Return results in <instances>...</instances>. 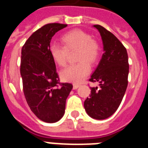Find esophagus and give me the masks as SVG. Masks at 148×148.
I'll use <instances>...</instances> for the list:
<instances>
[{
  "instance_id": "esophagus-1",
  "label": "esophagus",
  "mask_w": 148,
  "mask_h": 148,
  "mask_svg": "<svg viewBox=\"0 0 148 148\" xmlns=\"http://www.w3.org/2000/svg\"><path fill=\"white\" fill-rule=\"evenodd\" d=\"M80 86V85L78 84H73V89H74V90H76V89H77Z\"/></svg>"
}]
</instances>
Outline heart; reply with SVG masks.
Here are the masks:
<instances>
[{"instance_id":"heart-1","label":"heart","mask_w":148,"mask_h":148,"mask_svg":"<svg viewBox=\"0 0 148 148\" xmlns=\"http://www.w3.org/2000/svg\"><path fill=\"white\" fill-rule=\"evenodd\" d=\"M64 45L51 43L49 52L52 59L61 67L67 64L68 51L77 49L78 63L71 64L61 72L64 80L81 82L90 72V64L97 63L101 54V45L90 33L81 29H73L66 32L61 38Z\"/></svg>"}]
</instances>
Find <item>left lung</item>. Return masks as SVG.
I'll return each mask as SVG.
<instances>
[{
  "mask_svg": "<svg viewBox=\"0 0 148 148\" xmlns=\"http://www.w3.org/2000/svg\"><path fill=\"white\" fill-rule=\"evenodd\" d=\"M93 26L101 35L104 53L89 80L99 83V87H91L84 108L90 117L105 119L117 110L123 99L128 86L129 64L125 47L116 36L100 25Z\"/></svg>",
  "mask_w": 148,
  "mask_h": 148,
  "instance_id": "8db88e82",
  "label": "left lung"
}]
</instances>
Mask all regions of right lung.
Instances as JSON below:
<instances>
[{
    "instance_id": "add662e5",
    "label": "right lung",
    "mask_w": 148,
    "mask_h": 148,
    "mask_svg": "<svg viewBox=\"0 0 148 148\" xmlns=\"http://www.w3.org/2000/svg\"><path fill=\"white\" fill-rule=\"evenodd\" d=\"M68 26L49 23L30 36L22 48L20 74L27 104L45 122L53 123L62 118L66 99L73 85L60 82L49 46L54 35Z\"/></svg>"
}]
</instances>
